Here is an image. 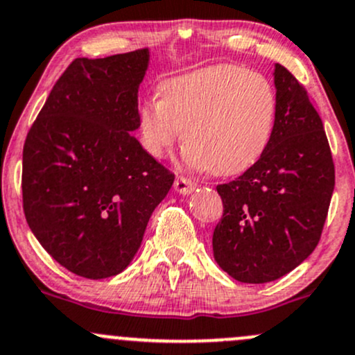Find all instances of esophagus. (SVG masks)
<instances>
[{
  "mask_svg": "<svg viewBox=\"0 0 355 355\" xmlns=\"http://www.w3.org/2000/svg\"><path fill=\"white\" fill-rule=\"evenodd\" d=\"M173 187L178 193H190L193 189L197 187V182L192 180V178H189V177H177L175 178Z\"/></svg>",
  "mask_w": 355,
  "mask_h": 355,
  "instance_id": "obj_1",
  "label": "esophagus"
}]
</instances>
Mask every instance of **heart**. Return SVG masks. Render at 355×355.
<instances>
[{"label":"heart","mask_w":355,"mask_h":355,"mask_svg":"<svg viewBox=\"0 0 355 355\" xmlns=\"http://www.w3.org/2000/svg\"><path fill=\"white\" fill-rule=\"evenodd\" d=\"M162 98L139 107V137L162 158L185 130L184 158L214 175L243 173L267 151L277 121V93L266 74L221 62L165 80Z\"/></svg>","instance_id":"1"}]
</instances>
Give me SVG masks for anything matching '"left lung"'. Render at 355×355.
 Returning <instances> with one entry per match:
<instances>
[{
	"label": "left lung",
	"mask_w": 355,
	"mask_h": 355,
	"mask_svg": "<svg viewBox=\"0 0 355 355\" xmlns=\"http://www.w3.org/2000/svg\"><path fill=\"white\" fill-rule=\"evenodd\" d=\"M277 121L267 151L230 184L218 185L223 218L212 233L218 266L248 284L275 281L311 255L335 185L323 122L308 92L275 64Z\"/></svg>",
	"instance_id": "1"
}]
</instances>
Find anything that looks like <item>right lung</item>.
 Returning <instances> with one entry per match:
<instances>
[{"label": "right lung", "instance_id": "obj_1", "mask_svg": "<svg viewBox=\"0 0 355 355\" xmlns=\"http://www.w3.org/2000/svg\"><path fill=\"white\" fill-rule=\"evenodd\" d=\"M148 58L143 49L74 59L25 139V219L52 259L80 277H112L129 266L175 180L132 136Z\"/></svg>", "mask_w": 355, "mask_h": 355}]
</instances>
